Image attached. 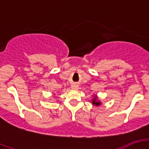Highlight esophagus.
<instances>
[{
    "mask_svg": "<svg viewBox=\"0 0 149 149\" xmlns=\"http://www.w3.org/2000/svg\"><path fill=\"white\" fill-rule=\"evenodd\" d=\"M71 88H72V89H73V90H77L78 88H79V86H78L77 84H72Z\"/></svg>",
    "mask_w": 149,
    "mask_h": 149,
    "instance_id": "obj_1",
    "label": "esophagus"
}]
</instances>
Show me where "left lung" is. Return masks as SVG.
<instances>
[{"instance_id": "1", "label": "left lung", "mask_w": 149, "mask_h": 149, "mask_svg": "<svg viewBox=\"0 0 149 149\" xmlns=\"http://www.w3.org/2000/svg\"><path fill=\"white\" fill-rule=\"evenodd\" d=\"M91 102H92V104L94 105H95V106H100V105L102 104V102L100 101V100H98V96L97 95H94V98L92 99V100H91Z\"/></svg>"}]
</instances>
